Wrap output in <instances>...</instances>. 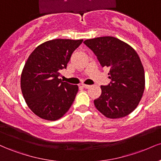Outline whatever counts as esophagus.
Wrapping results in <instances>:
<instances>
[{
	"label": "esophagus",
	"mask_w": 161,
	"mask_h": 161,
	"mask_svg": "<svg viewBox=\"0 0 161 161\" xmlns=\"http://www.w3.org/2000/svg\"><path fill=\"white\" fill-rule=\"evenodd\" d=\"M82 86L85 88H90V87H91V86H88V85H85V84H82Z\"/></svg>",
	"instance_id": "esophagus-1"
}]
</instances>
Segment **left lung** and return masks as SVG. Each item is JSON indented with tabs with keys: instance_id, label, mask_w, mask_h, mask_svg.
<instances>
[{
	"instance_id": "left-lung-1",
	"label": "left lung",
	"mask_w": 161,
	"mask_h": 161,
	"mask_svg": "<svg viewBox=\"0 0 161 161\" xmlns=\"http://www.w3.org/2000/svg\"><path fill=\"white\" fill-rule=\"evenodd\" d=\"M95 53L101 66L110 69L108 86H101V95L94 101L95 108L106 117L118 119L137 108L145 87V70L136 51L112 36L84 42Z\"/></svg>"
}]
</instances>
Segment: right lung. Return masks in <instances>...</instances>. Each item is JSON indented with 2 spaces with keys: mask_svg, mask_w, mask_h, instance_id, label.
I'll list each match as a JSON object with an SVG mask.
<instances>
[{
  "mask_svg": "<svg viewBox=\"0 0 161 161\" xmlns=\"http://www.w3.org/2000/svg\"><path fill=\"white\" fill-rule=\"evenodd\" d=\"M83 39H53L38 45L28 57L20 86L25 103L42 119L54 121L69 110L78 92L76 85L59 79L72 53Z\"/></svg>",
  "mask_w": 161,
  "mask_h": 161,
  "instance_id": "obj_1",
  "label": "right lung"
}]
</instances>
